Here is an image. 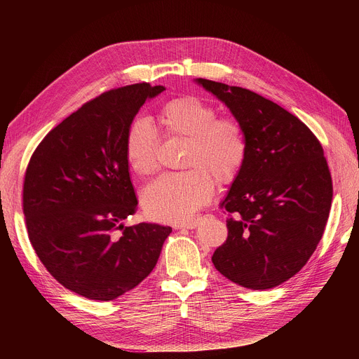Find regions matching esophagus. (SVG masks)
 <instances>
[{"label": "esophagus", "instance_id": "1", "mask_svg": "<svg viewBox=\"0 0 359 359\" xmlns=\"http://www.w3.org/2000/svg\"><path fill=\"white\" fill-rule=\"evenodd\" d=\"M197 226V222L196 220H191V222H187V223H183V224H176L175 229H194Z\"/></svg>", "mask_w": 359, "mask_h": 359}]
</instances>
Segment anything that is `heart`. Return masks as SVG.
Here are the masks:
<instances>
[{
    "instance_id": "obj_1",
    "label": "heart",
    "mask_w": 359,
    "mask_h": 359,
    "mask_svg": "<svg viewBox=\"0 0 359 359\" xmlns=\"http://www.w3.org/2000/svg\"><path fill=\"white\" fill-rule=\"evenodd\" d=\"M165 135L187 140L182 173L163 175L150 183L142 200L146 213L165 223H184L208 204L219 184L231 183L247 158V140L240 122L219 116L210 102L197 96L176 97L162 108ZM162 139L146 118L135 119L126 132L125 153L130 169L150 176L159 169Z\"/></svg>"
}]
</instances>
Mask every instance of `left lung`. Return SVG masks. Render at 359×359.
Segmentation results:
<instances>
[{"instance_id": "1", "label": "left lung", "mask_w": 359, "mask_h": 359, "mask_svg": "<svg viewBox=\"0 0 359 359\" xmlns=\"http://www.w3.org/2000/svg\"><path fill=\"white\" fill-rule=\"evenodd\" d=\"M244 129L247 158L222 203L227 238L212 262L230 281L267 290L295 276L316 251L330 216L332 179L317 136L250 89L198 78Z\"/></svg>"}]
</instances>
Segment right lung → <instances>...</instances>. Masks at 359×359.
Segmentation results:
<instances>
[{"mask_svg": "<svg viewBox=\"0 0 359 359\" xmlns=\"http://www.w3.org/2000/svg\"><path fill=\"white\" fill-rule=\"evenodd\" d=\"M147 82L90 99L50 130L25 170L22 210L43 267L65 288L97 301L133 290L155 269L172 227L122 224L137 210L125 139Z\"/></svg>", "mask_w": 359, "mask_h": 359, "instance_id": "add662e5", "label": "right lung"}]
</instances>
